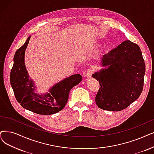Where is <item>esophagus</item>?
Instances as JSON below:
<instances>
[{
	"instance_id": "obj_1",
	"label": "esophagus",
	"mask_w": 154,
	"mask_h": 154,
	"mask_svg": "<svg viewBox=\"0 0 154 154\" xmlns=\"http://www.w3.org/2000/svg\"><path fill=\"white\" fill-rule=\"evenodd\" d=\"M92 74H93V70L91 69H88L87 71V72H86V76H87L88 78H91Z\"/></svg>"
}]
</instances>
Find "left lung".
Here are the masks:
<instances>
[{"label":"left lung","mask_w":154,"mask_h":154,"mask_svg":"<svg viewBox=\"0 0 154 154\" xmlns=\"http://www.w3.org/2000/svg\"><path fill=\"white\" fill-rule=\"evenodd\" d=\"M106 68L93 74L100 84L97 106L120 111L136 100L143 88L145 64L139 46L126 40L100 59Z\"/></svg>","instance_id":"8db88e82"}]
</instances>
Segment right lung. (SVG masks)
Listing matches in <instances>:
<instances>
[{
    "mask_svg": "<svg viewBox=\"0 0 154 154\" xmlns=\"http://www.w3.org/2000/svg\"><path fill=\"white\" fill-rule=\"evenodd\" d=\"M31 36L24 44L16 51L14 64L10 74V82L17 101L27 110L41 115H51L63 110L68 100L69 91L82 80L79 74H75L54 85L49 93H35V86L24 64V53Z\"/></svg>",
    "mask_w": 154,
    "mask_h": 154,
    "instance_id": "1",
    "label": "right lung"
}]
</instances>
